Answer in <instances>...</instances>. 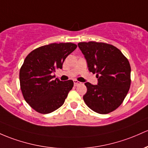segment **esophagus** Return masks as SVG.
Returning <instances> with one entry per match:
<instances>
[{"instance_id":"esophagus-1","label":"esophagus","mask_w":148,"mask_h":148,"mask_svg":"<svg viewBox=\"0 0 148 148\" xmlns=\"http://www.w3.org/2000/svg\"><path fill=\"white\" fill-rule=\"evenodd\" d=\"M80 84H81V83L79 82H78L77 80H74V86H77L79 85Z\"/></svg>"}]
</instances>
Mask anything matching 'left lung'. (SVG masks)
Wrapping results in <instances>:
<instances>
[{
	"label": "left lung",
	"instance_id": "left-lung-1",
	"mask_svg": "<svg viewBox=\"0 0 148 148\" xmlns=\"http://www.w3.org/2000/svg\"><path fill=\"white\" fill-rule=\"evenodd\" d=\"M86 60L89 71L96 73L97 85L85 83L84 102L92 111L108 114L119 108L131 85L129 62L117 48L104 43H78Z\"/></svg>",
	"mask_w": 148,
	"mask_h": 148
}]
</instances>
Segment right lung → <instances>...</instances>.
<instances>
[{
  "mask_svg": "<svg viewBox=\"0 0 148 148\" xmlns=\"http://www.w3.org/2000/svg\"><path fill=\"white\" fill-rule=\"evenodd\" d=\"M77 47L71 43H51L34 50L25 58L19 71L21 90L36 112H53L64 104L74 82L54 79L53 74L62 69L64 60Z\"/></svg>",
  "mask_w": 148,
  "mask_h": 148,
  "instance_id": "right-lung-1",
  "label": "right lung"
}]
</instances>
